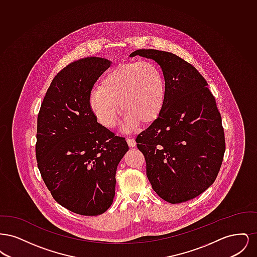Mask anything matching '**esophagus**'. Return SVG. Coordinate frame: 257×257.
<instances>
[{"label":"esophagus","mask_w":257,"mask_h":257,"mask_svg":"<svg viewBox=\"0 0 257 257\" xmlns=\"http://www.w3.org/2000/svg\"><path fill=\"white\" fill-rule=\"evenodd\" d=\"M127 144H128V146L129 147H135L137 146V143H136V141H135L134 139H127Z\"/></svg>","instance_id":"1"}]
</instances>
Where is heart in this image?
Masks as SVG:
<instances>
[{"instance_id":"b5f03b06","label":"heart","mask_w":257,"mask_h":257,"mask_svg":"<svg viewBox=\"0 0 257 257\" xmlns=\"http://www.w3.org/2000/svg\"><path fill=\"white\" fill-rule=\"evenodd\" d=\"M166 82L159 66L146 61L127 62L111 68L101 80L99 89L90 93V109L106 128L118 122L121 107L125 112V129L137 122H153L164 108Z\"/></svg>"}]
</instances>
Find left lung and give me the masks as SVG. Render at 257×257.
<instances>
[{"label":"left lung","mask_w":257,"mask_h":257,"mask_svg":"<svg viewBox=\"0 0 257 257\" xmlns=\"http://www.w3.org/2000/svg\"><path fill=\"white\" fill-rule=\"evenodd\" d=\"M156 61L166 82L159 116L136 142L147 162L156 194L170 203L193 199L214 183L225 151L224 132L215 97L191 63L165 51L137 50Z\"/></svg>","instance_id":"obj_1"}]
</instances>
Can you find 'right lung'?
I'll return each instance as SVG.
<instances>
[{
    "label": "right lung",
    "mask_w": 257,
    "mask_h": 257,
    "mask_svg": "<svg viewBox=\"0 0 257 257\" xmlns=\"http://www.w3.org/2000/svg\"><path fill=\"white\" fill-rule=\"evenodd\" d=\"M110 61L89 57L74 61L53 79L37 116V167L54 199L79 215L110 208L116 168L129 147L97 122L89 96Z\"/></svg>",
    "instance_id": "add662e5"
}]
</instances>
